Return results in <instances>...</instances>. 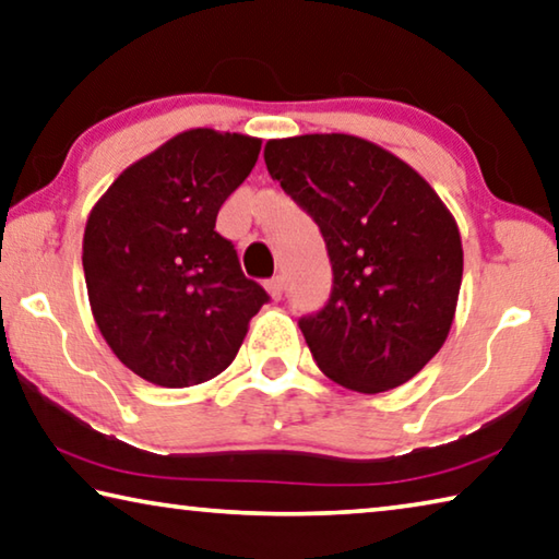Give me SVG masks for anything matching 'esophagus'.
Wrapping results in <instances>:
<instances>
[{"instance_id": "1", "label": "esophagus", "mask_w": 559, "mask_h": 559, "mask_svg": "<svg viewBox=\"0 0 559 559\" xmlns=\"http://www.w3.org/2000/svg\"><path fill=\"white\" fill-rule=\"evenodd\" d=\"M265 290H269L273 300H281V296H283V276H273L271 281H265Z\"/></svg>"}]
</instances>
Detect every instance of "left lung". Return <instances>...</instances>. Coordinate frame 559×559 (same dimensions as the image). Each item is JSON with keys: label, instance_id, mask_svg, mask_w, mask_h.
Here are the masks:
<instances>
[{"label": "left lung", "instance_id": "1", "mask_svg": "<svg viewBox=\"0 0 559 559\" xmlns=\"http://www.w3.org/2000/svg\"><path fill=\"white\" fill-rule=\"evenodd\" d=\"M263 158L331 255V298L298 321L318 368L358 393L407 383L455 318L463 243L453 214L413 166L360 136L271 139Z\"/></svg>", "mask_w": 559, "mask_h": 559}]
</instances>
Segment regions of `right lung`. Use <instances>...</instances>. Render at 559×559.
Here are the masks:
<instances>
[{
    "label": "right lung",
    "mask_w": 559,
    "mask_h": 559,
    "mask_svg": "<svg viewBox=\"0 0 559 559\" xmlns=\"http://www.w3.org/2000/svg\"><path fill=\"white\" fill-rule=\"evenodd\" d=\"M261 139L189 129L117 176L86 218L82 263L94 321L123 366L162 388L231 366L269 294L216 231Z\"/></svg>",
    "instance_id": "1"
}]
</instances>
